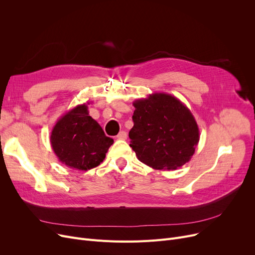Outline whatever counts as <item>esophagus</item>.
<instances>
[{"label":"esophagus","instance_id":"obj_1","mask_svg":"<svg viewBox=\"0 0 255 255\" xmlns=\"http://www.w3.org/2000/svg\"><path fill=\"white\" fill-rule=\"evenodd\" d=\"M117 138H118V139H123V140H125V139L127 138V133H126L125 131H120L119 134L117 135Z\"/></svg>","mask_w":255,"mask_h":255}]
</instances>
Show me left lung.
Instances as JSON below:
<instances>
[{
    "label": "left lung",
    "mask_w": 255,
    "mask_h": 255,
    "mask_svg": "<svg viewBox=\"0 0 255 255\" xmlns=\"http://www.w3.org/2000/svg\"><path fill=\"white\" fill-rule=\"evenodd\" d=\"M130 146L137 159L154 169H177L188 162L199 141L190 110L175 96L154 93L133 102Z\"/></svg>",
    "instance_id": "obj_1"
}]
</instances>
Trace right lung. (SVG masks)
<instances>
[{
	"label": "right lung",
	"instance_id": "add662e5",
	"mask_svg": "<svg viewBox=\"0 0 255 255\" xmlns=\"http://www.w3.org/2000/svg\"><path fill=\"white\" fill-rule=\"evenodd\" d=\"M51 148L59 161L70 168L88 170L98 166L114 139L89 116L86 103L62 116L50 133Z\"/></svg>",
	"mask_w": 255,
	"mask_h": 255
}]
</instances>
